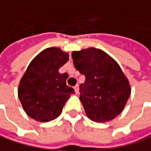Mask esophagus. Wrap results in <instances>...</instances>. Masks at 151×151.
<instances>
[{
  "instance_id": "1",
  "label": "esophagus",
  "mask_w": 151,
  "mask_h": 151,
  "mask_svg": "<svg viewBox=\"0 0 151 151\" xmlns=\"http://www.w3.org/2000/svg\"><path fill=\"white\" fill-rule=\"evenodd\" d=\"M74 91H75V93H76V94L79 93V86L78 85L74 87Z\"/></svg>"
}]
</instances>
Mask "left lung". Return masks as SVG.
I'll return each instance as SVG.
<instances>
[{
  "label": "left lung",
  "instance_id": "left-lung-1",
  "mask_svg": "<svg viewBox=\"0 0 151 151\" xmlns=\"http://www.w3.org/2000/svg\"><path fill=\"white\" fill-rule=\"evenodd\" d=\"M73 64L86 81L80 86V100L87 116L107 122L124 110L131 87L118 63L104 51L89 47L71 53Z\"/></svg>",
  "mask_w": 151,
  "mask_h": 151
}]
</instances>
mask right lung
<instances>
[{"instance_id":"1","label":"right lung","mask_w":151,"mask_h":151,"mask_svg":"<svg viewBox=\"0 0 151 151\" xmlns=\"http://www.w3.org/2000/svg\"><path fill=\"white\" fill-rule=\"evenodd\" d=\"M69 60V54L58 47L41 51L28 65L18 86V98L32 119L47 122L56 119L71 94L66 85L68 74L59 69Z\"/></svg>"}]
</instances>
